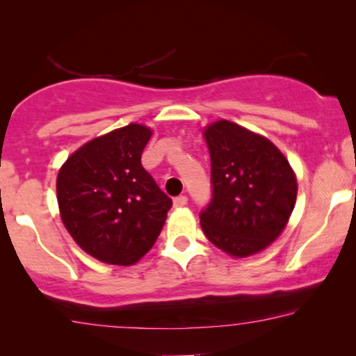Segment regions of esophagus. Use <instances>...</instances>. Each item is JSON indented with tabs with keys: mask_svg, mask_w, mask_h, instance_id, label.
Returning a JSON list of instances; mask_svg holds the SVG:
<instances>
[{
	"mask_svg": "<svg viewBox=\"0 0 356 356\" xmlns=\"http://www.w3.org/2000/svg\"><path fill=\"white\" fill-rule=\"evenodd\" d=\"M174 206L175 207L187 206V195H177V197H174Z\"/></svg>",
	"mask_w": 356,
	"mask_h": 356,
	"instance_id": "esophagus-1",
	"label": "esophagus"
}]
</instances>
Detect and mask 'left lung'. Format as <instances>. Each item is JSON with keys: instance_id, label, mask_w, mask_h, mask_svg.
Instances as JSON below:
<instances>
[{"instance_id": "8db88e82", "label": "left lung", "mask_w": 356, "mask_h": 356, "mask_svg": "<svg viewBox=\"0 0 356 356\" xmlns=\"http://www.w3.org/2000/svg\"><path fill=\"white\" fill-rule=\"evenodd\" d=\"M211 154V201L201 211L204 234L227 254L261 251L284 229L298 184L289 162L268 138L219 120L204 130Z\"/></svg>"}]
</instances>
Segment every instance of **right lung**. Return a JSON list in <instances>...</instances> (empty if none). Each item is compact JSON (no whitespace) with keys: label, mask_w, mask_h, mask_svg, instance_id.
<instances>
[{"label":"right lung","mask_w":356,"mask_h":356,"mask_svg":"<svg viewBox=\"0 0 356 356\" xmlns=\"http://www.w3.org/2000/svg\"><path fill=\"white\" fill-rule=\"evenodd\" d=\"M152 130L130 124L90 140L56 179L60 214L75 243L108 264H136L154 246L172 199L142 167Z\"/></svg>","instance_id":"right-lung-1"}]
</instances>
